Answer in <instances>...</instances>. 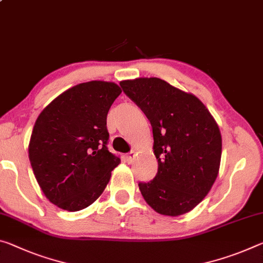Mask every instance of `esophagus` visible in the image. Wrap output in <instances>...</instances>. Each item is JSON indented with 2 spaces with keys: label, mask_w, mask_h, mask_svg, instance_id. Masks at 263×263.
Segmentation results:
<instances>
[{
  "label": "esophagus",
  "mask_w": 263,
  "mask_h": 263,
  "mask_svg": "<svg viewBox=\"0 0 263 263\" xmlns=\"http://www.w3.org/2000/svg\"><path fill=\"white\" fill-rule=\"evenodd\" d=\"M136 156H137V153L135 151H132V152H130L128 154H126V161L128 162V164H132V162L135 161Z\"/></svg>",
  "instance_id": "34e87169"
}]
</instances>
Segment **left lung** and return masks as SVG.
Returning a JSON list of instances; mask_svg holds the SVG:
<instances>
[{
  "mask_svg": "<svg viewBox=\"0 0 263 263\" xmlns=\"http://www.w3.org/2000/svg\"><path fill=\"white\" fill-rule=\"evenodd\" d=\"M124 92L147 117L158 172L139 182L157 213L179 216L202 201L218 177L222 139L213 116L194 95L157 77L120 82Z\"/></svg>",
  "mask_w": 263,
  "mask_h": 263,
  "instance_id": "left-lung-1",
  "label": "left lung"
}]
</instances>
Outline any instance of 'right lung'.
I'll use <instances>...</instances> for the list:
<instances>
[{"mask_svg": "<svg viewBox=\"0 0 263 263\" xmlns=\"http://www.w3.org/2000/svg\"><path fill=\"white\" fill-rule=\"evenodd\" d=\"M122 93L114 82L81 83L45 106L32 128L29 160L41 190L69 212L93 203L120 159L106 147V116Z\"/></svg>", "mask_w": 263, "mask_h": 263, "instance_id": "add662e5", "label": "right lung"}]
</instances>
